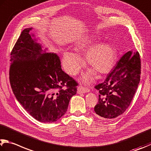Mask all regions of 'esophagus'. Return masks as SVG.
<instances>
[{"mask_svg":"<svg viewBox=\"0 0 151 151\" xmlns=\"http://www.w3.org/2000/svg\"><path fill=\"white\" fill-rule=\"evenodd\" d=\"M90 91V89L88 88L84 87V86H78L77 89V92L78 94H82V93H86Z\"/></svg>","mask_w":151,"mask_h":151,"instance_id":"esophagus-1","label":"esophagus"}]
</instances>
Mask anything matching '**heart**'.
I'll use <instances>...</instances> for the list:
<instances>
[{"instance_id": "1", "label": "heart", "mask_w": 151, "mask_h": 151, "mask_svg": "<svg viewBox=\"0 0 151 151\" xmlns=\"http://www.w3.org/2000/svg\"><path fill=\"white\" fill-rule=\"evenodd\" d=\"M92 45V42H86L79 44L77 48L81 51H87ZM86 61L91 69L98 74L104 75L108 73L114 66L116 52L111 45L108 43H100L87 51ZM62 63L65 71L69 75L74 76L81 70L83 61L76 53L73 51H65L63 56ZM92 74V72L87 74L85 78L86 80L89 79Z\"/></svg>"}]
</instances>
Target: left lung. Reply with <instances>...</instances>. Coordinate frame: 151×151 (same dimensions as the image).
I'll return each mask as SVG.
<instances>
[{"mask_svg": "<svg viewBox=\"0 0 151 151\" xmlns=\"http://www.w3.org/2000/svg\"><path fill=\"white\" fill-rule=\"evenodd\" d=\"M141 59L139 52L123 55L103 83L95 86L99 92L94 114L110 120L124 113L132 101L140 82Z\"/></svg>", "mask_w": 151, "mask_h": 151, "instance_id": "obj_1", "label": "left lung"}]
</instances>
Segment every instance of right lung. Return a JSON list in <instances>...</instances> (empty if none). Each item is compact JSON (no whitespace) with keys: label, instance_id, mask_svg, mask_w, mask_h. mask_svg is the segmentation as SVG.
<instances>
[{"label":"right lung","instance_id":"add662e5","mask_svg":"<svg viewBox=\"0 0 151 151\" xmlns=\"http://www.w3.org/2000/svg\"><path fill=\"white\" fill-rule=\"evenodd\" d=\"M21 33L10 53L9 79L14 94L37 121L56 122L66 113L78 84L62 70L57 55L42 53L29 34Z\"/></svg>","mask_w":151,"mask_h":151}]
</instances>
